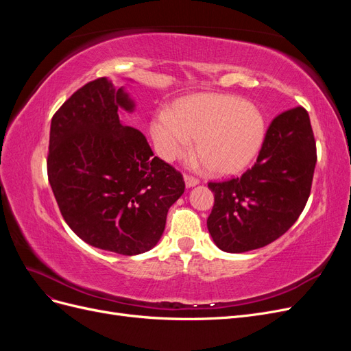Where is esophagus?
<instances>
[{"label":"esophagus","mask_w":351,"mask_h":351,"mask_svg":"<svg viewBox=\"0 0 351 351\" xmlns=\"http://www.w3.org/2000/svg\"><path fill=\"white\" fill-rule=\"evenodd\" d=\"M184 182L187 187H193L196 184H199V178L193 177V176H184Z\"/></svg>","instance_id":"1"}]
</instances>
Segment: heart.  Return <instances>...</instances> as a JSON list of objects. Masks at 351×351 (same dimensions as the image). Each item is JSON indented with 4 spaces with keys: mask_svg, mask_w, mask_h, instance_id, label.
I'll return each mask as SVG.
<instances>
[{
    "mask_svg": "<svg viewBox=\"0 0 351 351\" xmlns=\"http://www.w3.org/2000/svg\"><path fill=\"white\" fill-rule=\"evenodd\" d=\"M265 120L254 105L230 95H196L177 104L174 112L158 111L151 121L156 151L164 159L186 154L196 139V155L212 174L246 169L265 141Z\"/></svg>",
    "mask_w": 351,
    "mask_h": 351,
    "instance_id": "obj_1",
    "label": "heart"
}]
</instances>
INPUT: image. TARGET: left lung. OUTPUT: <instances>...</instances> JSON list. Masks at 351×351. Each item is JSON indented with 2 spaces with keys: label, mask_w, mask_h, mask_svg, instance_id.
Masks as SVG:
<instances>
[{
  "label": "left lung",
  "mask_w": 351,
  "mask_h": 351,
  "mask_svg": "<svg viewBox=\"0 0 351 351\" xmlns=\"http://www.w3.org/2000/svg\"><path fill=\"white\" fill-rule=\"evenodd\" d=\"M315 165L307 111L295 107L275 117L252 168L241 177L208 183L215 202L206 224L217 246L243 253L281 237L306 206Z\"/></svg>",
  "instance_id": "obj_1"
}]
</instances>
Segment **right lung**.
<instances>
[{"mask_svg":"<svg viewBox=\"0 0 351 351\" xmlns=\"http://www.w3.org/2000/svg\"><path fill=\"white\" fill-rule=\"evenodd\" d=\"M120 108L134 104L105 77L74 92L52 117L47 169L69 227L93 247L133 256L161 239L186 184L139 130L120 123Z\"/></svg>","mask_w":351,"mask_h":351,"instance_id":"obj_1","label":"right lung"}]
</instances>
